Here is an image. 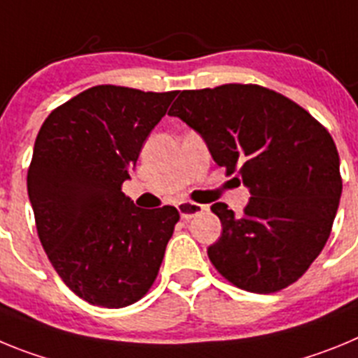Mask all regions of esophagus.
Here are the masks:
<instances>
[{
    "instance_id": "esophagus-1",
    "label": "esophagus",
    "mask_w": 358,
    "mask_h": 358,
    "mask_svg": "<svg viewBox=\"0 0 358 358\" xmlns=\"http://www.w3.org/2000/svg\"><path fill=\"white\" fill-rule=\"evenodd\" d=\"M177 210H179V213H181V217L185 218V220H189V218L195 217V215L202 213V211H204V206H201L197 202L182 201L177 204Z\"/></svg>"
}]
</instances>
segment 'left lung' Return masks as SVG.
<instances>
[{"label":"left lung","mask_w":358,"mask_h":358,"mask_svg":"<svg viewBox=\"0 0 358 358\" xmlns=\"http://www.w3.org/2000/svg\"><path fill=\"white\" fill-rule=\"evenodd\" d=\"M204 138L226 176L242 177L249 204L211 211L222 235L213 267L248 292L287 289L308 271L331 233L343 177L330 132L290 98L258 84L181 91L169 110Z\"/></svg>","instance_id":"8db88e82"}]
</instances>
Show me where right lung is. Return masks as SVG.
Wrapping results in <instances>:
<instances>
[{
    "instance_id": "1",
    "label": "right lung",
    "mask_w": 358,
    "mask_h": 358,
    "mask_svg": "<svg viewBox=\"0 0 358 358\" xmlns=\"http://www.w3.org/2000/svg\"><path fill=\"white\" fill-rule=\"evenodd\" d=\"M176 94L94 85L53 109L37 134L27 177L37 235L91 305L140 301L159 273L179 211L136 208L122 185Z\"/></svg>"
}]
</instances>
